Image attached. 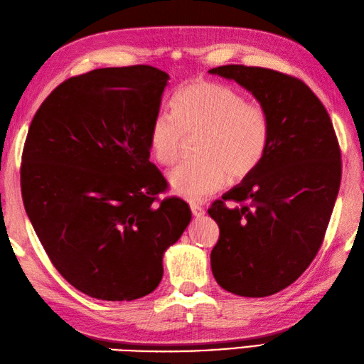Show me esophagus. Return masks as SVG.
<instances>
[{
    "mask_svg": "<svg viewBox=\"0 0 364 364\" xmlns=\"http://www.w3.org/2000/svg\"><path fill=\"white\" fill-rule=\"evenodd\" d=\"M191 207V212H193V215H195V216H203L204 213H205V210L203 208V207H200L199 204H191L190 205Z\"/></svg>",
    "mask_w": 364,
    "mask_h": 364,
    "instance_id": "1",
    "label": "esophagus"
}]
</instances>
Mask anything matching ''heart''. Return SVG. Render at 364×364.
Returning a JSON list of instances; mask_svg holds the SVG:
<instances>
[{
    "label": "heart",
    "mask_w": 364,
    "mask_h": 364,
    "mask_svg": "<svg viewBox=\"0 0 364 364\" xmlns=\"http://www.w3.org/2000/svg\"><path fill=\"white\" fill-rule=\"evenodd\" d=\"M174 114L159 110L151 121L148 143L161 165H174L190 140H196L195 160L169 174L173 190L190 199H204L221 190L229 176L240 181L262 165L271 141L268 112L249 102L229 85L195 80L173 98Z\"/></svg>",
    "instance_id": "heart-1"
}]
</instances>
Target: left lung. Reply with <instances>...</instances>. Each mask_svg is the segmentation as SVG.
Returning a JSON list of instances; mask_svg holds the SVG:
<instances>
[{
    "label": "left lung",
    "instance_id": "8db88e82",
    "mask_svg": "<svg viewBox=\"0 0 364 364\" xmlns=\"http://www.w3.org/2000/svg\"><path fill=\"white\" fill-rule=\"evenodd\" d=\"M208 73L247 88L271 121L262 165L208 208L220 225L212 271L229 293L271 296L302 276L324 241L341 182L340 143L324 104L301 79L246 65Z\"/></svg>",
    "mask_w": 364,
    "mask_h": 364
}]
</instances>
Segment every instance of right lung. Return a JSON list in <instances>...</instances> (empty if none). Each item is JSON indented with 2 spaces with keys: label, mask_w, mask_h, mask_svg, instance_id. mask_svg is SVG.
<instances>
[{
  "label": "right lung",
  "mask_w": 364,
  "mask_h": 364,
  "mask_svg": "<svg viewBox=\"0 0 364 364\" xmlns=\"http://www.w3.org/2000/svg\"><path fill=\"white\" fill-rule=\"evenodd\" d=\"M169 76L151 65L98 68L63 80L36 112L20 182L26 213L54 268L102 301L154 291L165 250L191 210L159 199L148 132Z\"/></svg>",
  "instance_id": "1"
}]
</instances>
